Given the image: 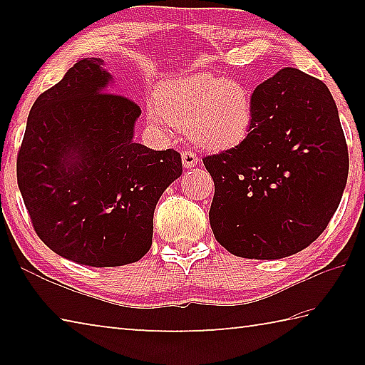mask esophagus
<instances>
[{
	"label": "esophagus",
	"mask_w": 365,
	"mask_h": 365,
	"mask_svg": "<svg viewBox=\"0 0 365 365\" xmlns=\"http://www.w3.org/2000/svg\"><path fill=\"white\" fill-rule=\"evenodd\" d=\"M182 163L185 169H193L195 165L200 163V158H197V154L195 151L187 150L182 153Z\"/></svg>",
	"instance_id": "esophagus-1"
}]
</instances>
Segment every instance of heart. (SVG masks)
I'll list each match as a JSON object with an SVG mask.
<instances>
[{"mask_svg":"<svg viewBox=\"0 0 365 365\" xmlns=\"http://www.w3.org/2000/svg\"><path fill=\"white\" fill-rule=\"evenodd\" d=\"M153 119L188 128L197 145L211 151L230 150L248 137L255 106L243 83L196 72L168 80L156 91Z\"/></svg>","mask_w":365,"mask_h":365,"instance_id":"b5f03b06","label":"heart"}]
</instances>
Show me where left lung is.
I'll return each mask as SVG.
<instances>
[{
    "label": "left lung",
    "mask_w": 365,
    "mask_h": 365,
    "mask_svg": "<svg viewBox=\"0 0 365 365\" xmlns=\"http://www.w3.org/2000/svg\"><path fill=\"white\" fill-rule=\"evenodd\" d=\"M251 98L248 137L202 159L215 188L209 222L232 255L282 259L329 225L348 180V146L322 80L285 67Z\"/></svg>",
    "instance_id": "left-lung-1"
}]
</instances>
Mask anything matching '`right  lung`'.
<instances>
[{
  "mask_svg": "<svg viewBox=\"0 0 365 365\" xmlns=\"http://www.w3.org/2000/svg\"><path fill=\"white\" fill-rule=\"evenodd\" d=\"M100 58L77 61L30 110L17 183L49 250L91 267L140 261L160 195L182 175L174 150L135 143L138 104L110 93Z\"/></svg>",
  "mask_w": 365,
  "mask_h": 365,
  "instance_id": "1",
  "label": "right lung"
}]
</instances>
